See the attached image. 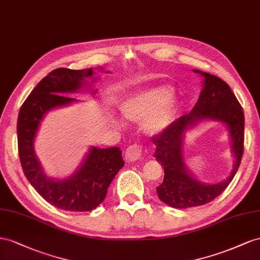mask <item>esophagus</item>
Segmentation results:
<instances>
[{
  "label": "esophagus",
  "mask_w": 260,
  "mask_h": 260,
  "mask_svg": "<svg viewBox=\"0 0 260 260\" xmlns=\"http://www.w3.org/2000/svg\"><path fill=\"white\" fill-rule=\"evenodd\" d=\"M142 153H143L142 145L133 144V145L128 146L127 149H126L125 158L128 161H136V160L142 158Z\"/></svg>",
  "instance_id": "34e87169"
}]
</instances>
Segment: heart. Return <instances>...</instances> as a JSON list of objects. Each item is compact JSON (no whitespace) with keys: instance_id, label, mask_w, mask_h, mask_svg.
<instances>
[{"instance_id":"heart-1","label":"heart","mask_w":260,"mask_h":260,"mask_svg":"<svg viewBox=\"0 0 260 260\" xmlns=\"http://www.w3.org/2000/svg\"><path fill=\"white\" fill-rule=\"evenodd\" d=\"M123 116L128 121L142 122L148 118L146 129L151 134L167 128L176 112V101L167 88L158 87L135 94L121 106Z\"/></svg>"}]
</instances>
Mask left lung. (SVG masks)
Segmentation results:
<instances>
[{"label": "left lung", "mask_w": 260, "mask_h": 260, "mask_svg": "<svg viewBox=\"0 0 260 260\" xmlns=\"http://www.w3.org/2000/svg\"><path fill=\"white\" fill-rule=\"evenodd\" d=\"M204 88L191 112L177 118L167 128L152 137L155 145L154 158L163 166L165 177L157 187L161 202L173 208H189L210 203L222 194L240 168L244 153V112L239 100L225 81L205 73ZM203 119L224 121L229 127L236 155L234 171L228 179L218 184H203L195 180L183 166L181 147L183 134L189 125Z\"/></svg>", "instance_id": "8db88e82"}]
</instances>
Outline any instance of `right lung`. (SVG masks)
<instances>
[{
    "mask_svg": "<svg viewBox=\"0 0 260 260\" xmlns=\"http://www.w3.org/2000/svg\"><path fill=\"white\" fill-rule=\"evenodd\" d=\"M93 75L92 69H56L50 72L28 95L17 120L18 154L27 180L49 204L66 211H90L105 200L114 176L124 167L118 147H92L83 166L70 179L55 181L42 172L34 151V140L40 121L51 109L76 99L65 95L83 87Z\"/></svg>",
    "mask_w": 260,
    "mask_h": 260,
    "instance_id": "right-lung-1",
    "label": "right lung"
}]
</instances>
